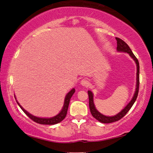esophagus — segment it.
<instances>
[{"label": "esophagus", "instance_id": "esophagus-1", "mask_svg": "<svg viewBox=\"0 0 153 153\" xmlns=\"http://www.w3.org/2000/svg\"><path fill=\"white\" fill-rule=\"evenodd\" d=\"M80 84H81V85L82 86H88L89 85V82L88 81L87 79H83L82 80H81V82H80Z\"/></svg>", "mask_w": 153, "mask_h": 153}]
</instances>
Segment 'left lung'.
Returning <instances> with one entry per match:
<instances>
[{
	"label": "left lung",
	"instance_id": "obj_1",
	"mask_svg": "<svg viewBox=\"0 0 153 153\" xmlns=\"http://www.w3.org/2000/svg\"><path fill=\"white\" fill-rule=\"evenodd\" d=\"M116 40H117V51L118 52H123V53H128V55L131 56V58L133 59L136 64V90L135 92H134V94L132 98L130 100L128 105H127L125 107H124L122 110H121L120 112H119L117 114L113 115V116H106L105 115H102V113H100L99 111H98L94 105V94L93 93L88 90V94L89 97V107L90 110V113H91L92 115L94 117L96 120H97L100 122L103 123H113L115 122V121H117L118 120H121V118L126 115V114L128 112L129 109L132 107L134 103L135 102L137 97H138V90H139V73H140V66H139V62L138 59L134 55L132 51L129 47V46L127 45V44L124 42L120 38H115Z\"/></svg>",
	"mask_w": 153,
	"mask_h": 153
}]
</instances>
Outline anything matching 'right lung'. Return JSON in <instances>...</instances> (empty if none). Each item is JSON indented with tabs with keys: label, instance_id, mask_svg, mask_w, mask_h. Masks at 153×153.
Segmentation results:
<instances>
[{
	"label": "right lung",
	"instance_id": "1",
	"mask_svg": "<svg viewBox=\"0 0 153 153\" xmlns=\"http://www.w3.org/2000/svg\"><path fill=\"white\" fill-rule=\"evenodd\" d=\"M75 91H76L75 88H72L70 91L67 93L65 96V98L64 104H63V108H62L61 111L56 115L54 116V117H49V118L38 117H36V116L32 115V114L30 113L29 112H27L26 110H25L24 108L22 107V105H20L19 103L18 102V101L17 100L15 96V98L16 99L17 103L18 104V105L19 106V107L22 108V111H24V112L26 114L28 117H29L31 120H32L33 121H35V122L40 123V124H43V125H55V124L60 123L61 121H63L65 119V117H66L67 109H68V107H69V101H70L71 97L75 93Z\"/></svg>",
	"mask_w": 153,
	"mask_h": 153
}]
</instances>
